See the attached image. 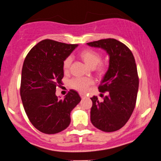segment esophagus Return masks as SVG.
Here are the masks:
<instances>
[{
  "label": "esophagus",
  "instance_id": "esophagus-1",
  "mask_svg": "<svg viewBox=\"0 0 161 161\" xmlns=\"http://www.w3.org/2000/svg\"><path fill=\"white\" fill-rule=\"evenodd\" d=\"M79 95H80L81 97H86V94L82 93V92H80V93H79Z\"/></svg>",
  "mask_w": 161,
  "mask_h": 161
}]
</instances>
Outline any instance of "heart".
I'll return each instance as SVG.
<instances>
[{"instance_id":"1","label":"heart","mask_w":161,"mask_h":161,"mask_svg":"<svg viewBox=\"0 0 161 161\" xmlns=\"http://www.w3.org/2000/svg\"><path fill=\"white\" fill-rule=\"evenodd\" d=\"M79 57L89 67L94 68L97 75H104L108 70V66L101 62V54L92 49H85L79 53ZM72 60L70 57L65 59L63 64V69L66 73L69 70ZM94 83V80L90 78H75L70 81V86L80 92H86L88 87Z\"/></svg>"}]
</instances>
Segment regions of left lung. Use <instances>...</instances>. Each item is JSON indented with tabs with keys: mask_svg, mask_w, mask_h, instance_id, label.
Returning <instances> with one entry per match:
<instances>
[{
	"mask_svg": "<svg viewBox=\"0 0 161 161\" xmlns=\"http://www.w3.org/2000/svg\"><path fill=\"white\" fill-rule=\"evenodd\" d=\"M91 47L104 49L110 57L109 67L98 87L100 92H108L102 102L91 97V122L104 132L119 130L124 125L136 107L138 76L136 60L126 45L114 38L89 42Z\"/></svg>",
	"mask_w": 161,
	"mask_h": 161,
	"instance_id": "1",
	"label": "left lung"
}]
</instances>
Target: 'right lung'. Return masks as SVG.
<instances>
[{
    "label": "right lung",
    "mask_w": 161,
    "mask_h": 161,
    "mask_svg": "<svg viewBox=\"0 0 161 161\" xmlns=\"http://www.w3.org/2000/svg\"><path fill=\"white\" fill-rule=\"evenodd\" d=\"M77 46L45 39L34 46L24 60L22 102L29 121L43 133H58L67 128L70 113L81 101L74 90L64 99L55 94L64 78V61Z\"/></svg>",
    "instance_id": "right-lung-1"
}]
</instances>
